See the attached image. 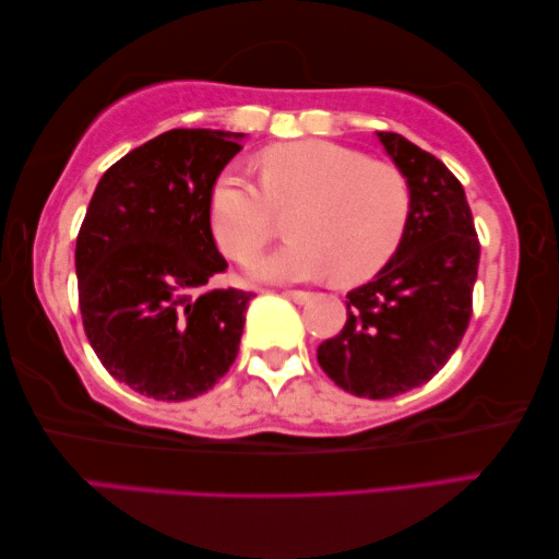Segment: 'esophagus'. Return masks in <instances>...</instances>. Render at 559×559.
<instances>
[{
    "mask_svg": "<svg viewBox=\"0 0 559 559\" xmlns=\"http://www.w3.org/2000/svg\"><path fill=\"white\" fill-rule=\"evenodd\" d=\"M282 295L292 301H297V305H307V301L312 299V292H305V289H285Z\"/></svg>",
    "mask_w": 559,
    "mask_h": 559,
    "instance_id": "34e87169",
    "label": "esophagus"
}]
</instances>
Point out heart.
<instances>
[{"mask_svg":"<svg viewBox=\"0 0 559 559\" xmlns=\"http://www.w3.org/2000/svg\"><path fill=\"white\" fill-rule=\"evenodd\" d=\"M259 190L235 170L210 188V227L227 258L250 262L292 213L287 242L252 272L272 280H314L334 272L344 285L371 280L404 245L414 188L389 160L332 141H289L258 155Z\"/></svg>","mask_w":559,"mask_h":559,"instance_id":"obj_1","label":"heart"}]
</instances>
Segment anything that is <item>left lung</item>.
<instances>
[{
	"label": "left lung",
	"mask_w": 559,
	"mask_h": 559,
	"mask_svg": "<svg viewBox=\"0 0 559 559\" xmlns=\"http://www.w3.org/2000/svg\"><path fill=\"white\" fill-rule=\"evenodd\" d=\"M379 141L414 188L404 245L377 277L346 295V324L319 344L336 386L391 399L431 381L459 349L473 314L480 242L461 180L404 135Z\"/></svg>",
	"instance_id": "8db88e82"
}]
</instances>
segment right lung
<instances>
[{"instance_id": "1", "label": "right lung", "mask_w": 559, "mask_h": 559, "mask_svg": "<svg viewBox=\"0 0 559 559\" xmlns=\"http://www.w3.org/2000/svg\"><path fill=\"white\" fill-rule=\"evenodd\" d=\"M242 133L173 128L114 163L76 237L79 309L114 379L155 401L195 399L230 369L245 289H205L227 270L210 227V188Z\"/></svg>"}]
</instances>
